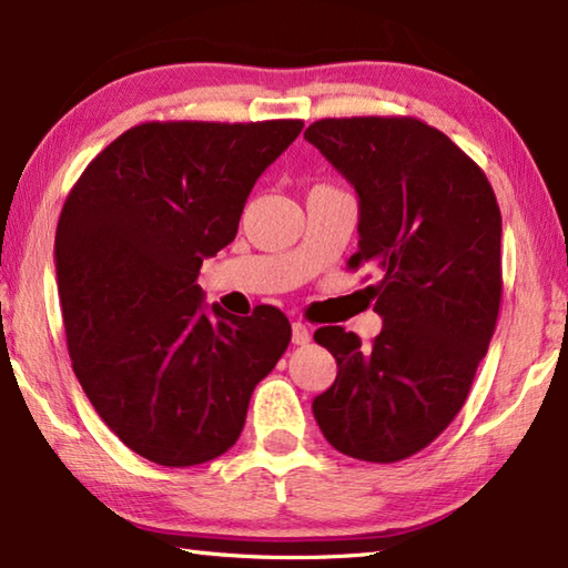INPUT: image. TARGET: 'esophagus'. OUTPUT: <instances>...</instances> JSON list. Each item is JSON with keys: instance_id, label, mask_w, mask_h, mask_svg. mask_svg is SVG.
<instances>
[{"instance_id": "1", "label": "esophagus", "mask_w": 568, "mask_h": 568, "mask_svg": "<svg viewBox=\"0 0 568 568\" xmlns=\"http://www.w3.org/2000/svg\"><path fill=\"white\" fill-rule=\"evenodd\" d=\"M307 341H311V328H307L305 323H293V343L295 345H305Z\"/></svg>"}]
</instances>
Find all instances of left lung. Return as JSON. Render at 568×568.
<instances>
[{
  "mask_svg": "<svg viewBox=\"0 0 568 568\" xmlns=\"http://www.w3.org/2000/svg\"><path fill=\"white\" fill-rule=\"evenodd\" d=\"M305 140L358 192V253L383 273V331L371 345L341 325L315 331L338 376L313 400L341 454L396 464L464 408L501 305V210L491 182L444 132L416 118H328Z\"/></svg>",
  "mask_w": 568,
  "mask_h": 568,
  "instance_id": "left-lung-1",
  "label": "left lung"
}]
</instances>
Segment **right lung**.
<instances>
[{"label": "right lung", "instance_id": "right-lung-1", "mask_svg": "<svg viewBox=\"0 0 568 568\" xmlns=\"http://www.w3.org/2000/svg\"><path fill=\"white\" fill-rule=\"evenodd\" d=\"M301 120L142 122L64 200L57 287L74 376L134 454L197 466L235 444L291 323L273 305L207 311L200 265L233 243L255 180Z\"/></svg>", "mask_w": 568, "mask_h": 568}]
</instances>
